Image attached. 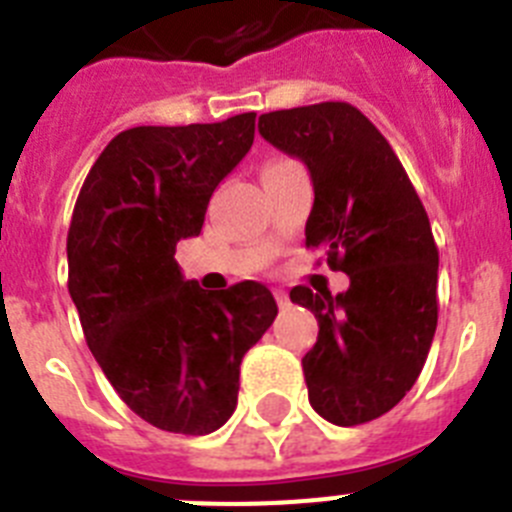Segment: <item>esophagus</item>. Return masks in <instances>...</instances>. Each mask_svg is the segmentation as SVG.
<instances>
[{
    "label": "esophagus",
    "mask_w": 512,
    "mask_h": 512,
    "mask_svg": "<svg viewBox=\"0 0 512 512\" xmlns=\"http://www.w3.org/2000/svg\"><path fill=\"white\" fill-rule=\"evenodd\" d=\"M274 300H277V305L282 307V310L284 307H289V295L284 292V289H274Z\"/></svg>",
    "instance_id": "1"
}]
</instances>
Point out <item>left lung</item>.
Wrapping results in <instances>:
<instances>
[{"mask_svg":"<svg viewBox=\"0 0 512 512\" xmlns=\"http://www.w3.org/2000/svg\"><path fill=\"white\" fill-rule=\"evenodd\" d=\"M259 133L307 166L315 202L305 243L351 279L336 297L302 284L289 292L320 328L302 359L310 405L336 425L369 423L408 395L436 333L438 248L425 207L354 104L269 112Z\"/></svg>","mask_w":512,"mask_h":512,"instance_id":"8db88e82","label":"left lung"}]
</instances>
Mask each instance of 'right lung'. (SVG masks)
Wrapping results in <instances>:
<instances>
[{
	"instance_id": "add662e5",
	"label": "right lung",
	"mask_w": 512,
	"mask_h": 512,
	"mask_svg": "<svg viewBox=\"0 0 512 512\" xmlns=\"http://www.w3.org/2000/svg\"><path fill=\"white\" fill-rule=\"evenodd\" d=\"M253 130L256 112L122 130L76 200L66 253L84 338L122 402L161 431H217L238 402L243 356L277 318L264 284L207 292L174 259Z\"/></svg>"
}]
</instances>
